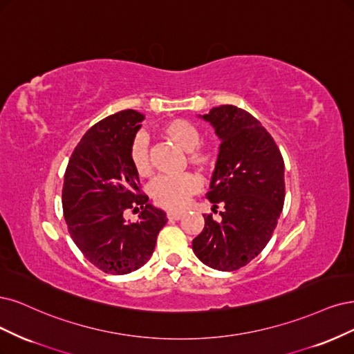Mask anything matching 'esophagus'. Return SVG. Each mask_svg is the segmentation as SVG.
Listing matches in <instances>:
<instances>
[{"label":"esophagus","instance_id":"obj_1","mask_svg":"<svg viewBox=\"0 0 354 354\" xmlns=\"http://www.w3.org/2000/svg\"><path fill=\"white\" fill-rule=\"evenodd\" d=\"M182 218V213L178 212H167V219L169 221H179Z\"/></svg>","mask_w":354,"mask_h":354}]
</instances>
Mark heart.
Returning <instances> with one entry per match:
<instances>
[{
    "mask_svg": "<svg viewBox=\"0 0 354 354\" xmlns=\"http://www.w3.org/2000/svg\"><path fill=\"white\" fill-rule=\"evenodd\" d=\"M167 140L175 142L179 148L188 153L189 163L201 172L213 170L218 163V151L213 147H201V132L188 120L175 119L167 122L163 129ZM129 162L135 174L145 178L151 174L150 158H148V141L144 133L135 136L129 148ZM200 189V180L191 174L179 176H160L151 182L148 192L153 203L167 210H182Z\"/></svg>",
    "mask_w": 354,
    "mask_h": 354,
    "instance_id": "1",
    "label": "heart"
}]
</instances>
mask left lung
<instances>
[{
  "label": "left lung",
  "mask_w": 354,
  "mask_h": 354,
  "mask_svg": "<svg viewBox=\"0 0 354 354\" xmlns=\"http://www.w3.org/2000/svg\"><path fill=\"white\" fill-rule=\"evenodd\" d=\"M200 118L221 140L207 198L225 210L219 222L204 214L192 250L204 265L231 272L257 257L277 227L285 200L283 158L270 133L243 109L226 104Z\"/></svg>",
  "instance_id": "left-lung-1"
}]
</instances>
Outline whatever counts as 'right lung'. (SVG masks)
I'll use <instances>...</instances> for the list:
<instances>
[{"label": "right lung", "mask_w": 354, "mask_h": 354, "mask_svg": "<svg viewBox=\"0 0 354 354\" xmlns=\"http://www.w3.org/2000/svg\"><path fill=\"white\" fill-rule=\"evenodd\" d=\"M145 119L123 110L95 123L82 136L67 165L63 212L69 234L84 256L106 273L127 275L150 260L166 213L140 192V176L129 162V148ZM143 212L129 224L122 213Z\"/></svg>", "instance_id": "right-lung-1"}]
</instances>
